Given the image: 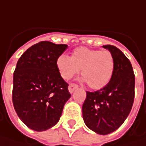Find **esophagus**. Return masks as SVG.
I'll return each instance as SVG.
<instances>
[{
	"label": "esophagus",
	"mask_w": 146,
	"mask_h": 146,
	"mask_svg": "<svg viewBox=\"0 0 146 146\" xmlns=\"http://www.w3.org/2000/svg\"><path fill=\"white\" fill-rule=\"evenodd\" d=\"M78 85L77 84H69V86H68V91L72 94L73 93V91L76 89V88H78Z\"/></svg>",
	"instance_id": "1"
}]
</instances>
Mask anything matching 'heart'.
<instances>
[{"label": "heart", "mask_w": 146, "mask_h": 146, "mask_svg": "<svg viewBox=\"0 0 146 146\" xmlns=\"http://www.w3.org/2000/svg\"><path fill=\"white\" fill-rule=\"evenodd\" d=\"M57 68L62 78L68 80L80 71L84 81L93 89H100L110 81L114 61L109 50H94L79 46L73 50L72 57L62 54L58 58Z\"/></svg>", "instance_id": "obj_1"}]
</instances>
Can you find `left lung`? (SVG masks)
<instances>
[{
	"label": "left lung",
	"mask_w": 146,
	"mask_h": 146,
	"mask_svg": "<svg viewBox=\"0 0 146 146\" xmlns=\"http://www.w3.org/2000/svg\"><path fill=\"white\" fill-rule=\"evenodd\" d=\"M113 57L114 69L110 83L95 92H86L83 104L85 125L100 135H108L125 122L135 99V74L126 56L116 46L104 45Z\"/></svg>",
	"instance_id": "8db88e82"
}]
</instances>
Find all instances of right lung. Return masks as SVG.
<instances>
[{
    "mask_svg": "<svg viewBox=\"0 0 146 146\" xmlns=\"http://www.w3.org/2000/svg\"><path fill=\"white\" fill-rule=\"evenodd\" d=\"M66 44L43 41L29 47L19 58L13 74L12 102L20 119L35 131H44L58 121L71 97L68 84L57 68Z\"/></svg>",
    "mask_w": 146,
    "mask_h": 146,
    "instance_id": "add662e5",
    "label": "right lung"
}]
</instances>
